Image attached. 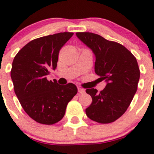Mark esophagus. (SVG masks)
<instances>
[{
    "label": "esophagus",
    "instance_id": "34e87169",
    "mask_svg": "<svg viewBox=\"0 0 154 154\" xmlns=\"http://www.w3.org/2000/svg\"><path fill=\"white\" fill-rule=\"evenodd\" d=\"M78 92L80 93V94H84V93H85V90L81 88V87H78Z\"/></svg>",
    "mask_w": 154,
    "mask_h": 154
}]
</instances>
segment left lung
I'll list each match as a JSON object with an SVG mask.
<instances>
[{
	"label": "left lung",
	"mask_w": 154,
	"mask_h": 154,
	"mask_svg": "<svg viewBox=\"0 0 154 154\" xmlns=\"http://www.w3.org/2000/svg\"><path fill=\"white\" fill-rule=\"evenodd\" d=\"M76 35L93 51L95 73L106 83L100 93L94 88L86 90L93 100L86 114L100 124L112 123L125 113L137 92L140 74L137 59L125 47L98 34L77 32Z\"/></svg>",
	"instance_id": "1"
}]
</instances>
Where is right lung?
I'll use <instances>...</instances> for the list:
<instances>
[{
  "mask_svg": "<svg viewBox=\"0 0 154 154\" xmlns=\"http://www.w3.org/2000/svg\"><path fill=\"white\" fill-rule=\"evenodd\" d=\"M73 35L63 32L39 37L14 57L11 77L15 94L24 111L37 123L51 125L60 121L67 103L77 94L75 84L60 85L47 79L56 69L59 51Z\"/></svg>",
  "mask_w": 154,
  "mask_h": 154,
  "instance_id": "add662e5",
  "label": "right lung"
}]
</instances>
